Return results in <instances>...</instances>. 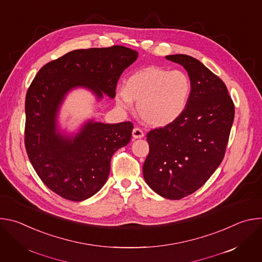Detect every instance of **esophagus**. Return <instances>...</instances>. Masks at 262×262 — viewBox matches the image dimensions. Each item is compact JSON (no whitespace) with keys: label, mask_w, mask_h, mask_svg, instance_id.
<instances>
[{"label":"esophagus","mask_w":262,"mask_h":262,"mask_svg":"<svg viewBox=\"0 0 262 262\" xmlns=\"http://www.w3.org/2000/svg\"><path fill=\"white\" fill-rule=\"evenodd\" d=\"M143 137H144V133H143L142 129H140V128H138V127H136V128L133 129V138H134V139H141V138H143Z\"/></svg>","instance_id":"obj_1"}]
</instances>
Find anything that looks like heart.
Listing matches in <instances>:
<instances>
[{"label": "heart", "mask_w": 262, "mask_h": 262, "mask_svg": "<svg viewBox=\"0 0 262 262\" xmlns=\"http://www.w3.org/2000/svg\"><path fill=\"white\" fill-rule=\"evenodd\" d=\"M192 91L191 79L185 72L149 66L127 77L123 89L116 92L115 101L125 111L138 102V113L147 124L164 127L184 114Z\"/></svg>", "instance_id": "b5f03b06"}]
</instances>
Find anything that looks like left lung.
I'll list each match as a JSON object with an SVG mask.
<instances>
[{"instance_id":"8db88e82","label":"left lung","mask_w":262,"mask_h":262,"mask_svg":"<svg viewBox=\"0 0 262 262\" xmlns=\"http://www.w3.org/2000/svg\"><path fill=\"white\" fill-rule=\"evenodd\" d=\"M166 59L188 71L193 91L177 121L147 134L143 176L157 194L178 200L200 189L222 163L234 104L226 85L199 60L179 54Z\"/></svg>"}]
</instances>
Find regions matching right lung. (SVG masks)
<instances>
[{"instance_id":"right-lung-1","label":"right lung","mask_w":262,"mask_h":262,"mask_svg":"<svg viewBox=\"0 0 262 262\" xmlns=\"http://www.w3.org/2000/svg\"><path fill=\"white\" fill-rule=\"evenodd\" d=\"M138 58L135 50L111 48L76 50L46 64L26 96L25 145L29 160L43 183L59 196L83 201L107 180L111 159L128 144L133 123H102L94 118L77 132L59 124V112L72 90L90 91L97 101L115 97L121 73Z\"/></svg>"}]
</instances>
